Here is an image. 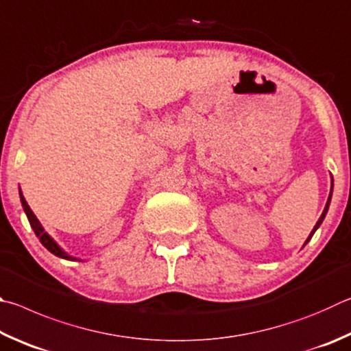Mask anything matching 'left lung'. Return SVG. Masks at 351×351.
Here are the masks:
<instances>
[{
	"instance_id": "left-lung-1",
	"label": "left lung",
	"mask_w": 351,
	"mask_h": 351,
	"mask_svg": "<svg viewBox=\"0 0 351 351\" xmlns=\"http://www.w3.org/2000/svg\"><path fill=\"white\" fill-rule=\"evenodd\" d=\"M331 193H333V179H331V191H330V195H328V200H327V205H325V208H324V211H322V216L319 217V220L316 222V225H315V228H313V231L310 232V236H308V239H306L305 241V243L304 245H306L310 242V239L313 237V234H315L316 232V230L319 228V226H321V223L324 222V219H325V214H327V211H328V206H330V202H331Z\"/></svg>"
}]
</instances>
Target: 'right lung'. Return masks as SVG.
<instances>
[{
  "label": "right lung",
  "mask_w": 351,
  "mask_h": 351,
  "mask_svg": "<svg viewBox=\"0 0 351 351\" xmlns=\"http://www.w3.org/2000/svg\"><path fill=\"white\" fill-rule=\"evenodd\" d=\"M20 199H21V205H23V210H24V213H26V216H27V219H29V223H30V226H32V230H34V232L36 234V237L40 239V242L45 245V248H47L49 251H51L52 254H55V256H58V257H61V259H67V261H77L75 257H72V256H69L66 253V251H63L61 250L60 247H58V243L53 241V239L47 234V232L45 231V228H43L41 226V223H40V220L36 219V216L35 214L32 213V210H30V206L27 205V202H26V199L23 197V194H21V189H20Z\"/></svg>",
  "instance_id": "1"
}]
</instances>
